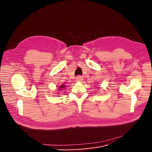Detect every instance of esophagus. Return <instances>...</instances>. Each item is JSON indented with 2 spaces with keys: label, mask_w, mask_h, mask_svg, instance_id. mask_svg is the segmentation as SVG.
Returning <instances> with one entry per match:
<instances>
[{
  "label": "esophagus",
  "mask_w": 152,
  "mask_h": 152,
  "mask_svg": "<svg viewBox=\"0 0 152 152\" xmlns=\"http://www.w3.org/2000/svg\"><path fill=\"white\" fill-rule=\"evenodd\" d=\"M83 77H82V76L80 75H78L77 77H76V80L77 82H82V80H83Z\"/></svg>",
  "instance_id": "1"
}]
</instances>
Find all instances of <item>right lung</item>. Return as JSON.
<instances>
[{
    "label": "right lung",
    "mask_w": 152,
    "mask_h": 152,
    "mask_svg": "<svg viewBox=\"0 0 152 152\" xmlns=\"http://www.w3.org/2000/svg\"><path fill=\"white\" fill-rule=\"evenodd\" d=\"M66 86L64 85V84H62L61 86H59L58 87V91H61L62 89H64V88H65Z\"/></svg>",
    "instance_id": "1"
}]
</instances>
